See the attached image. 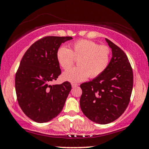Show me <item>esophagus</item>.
I'll return each instance as SVG.
<instances>
[{
	"label": "esophagus",
	"mask_w": 149,
	"mask_h": 149,
	"mask_svg": "<svg viewBox=\"0 0 149 149\" xmlns=\"http://www.w3.org/2000/svg\"><path fill=\"white\" fill-rule=\"evenodd\" d=\"M71 86H72V88H76V87L78 86V85L76 84V83H72V84H71Z\"/></svg>",
	"instance_id": "34e87169"
}]
</instances>
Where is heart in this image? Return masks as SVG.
Instances as JSON below:
<instances>
[{"label": "heart", "mask_w": 149, "mask_h": 149, "mask_svg": "<svg viewBox=\"0 0 149 149\" xmlns=\"http://www.w3.org/2000/svg\"><path fill=\"white\" fill-rule=\"evenodd\" d=\"M57 58L64 70L72 65L75 58L78 59V66L64 72L62 77L71 83H79L89 76H99L107 69L110 62L111 50L107 45H100L91 40H79L73 42L70 49L66 46L59 47Z\"/></svg>", "instance_id": "b5f03b06"}]
</instances>
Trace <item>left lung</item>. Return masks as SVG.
Instances as JSON below:
<instances>
[{
  "instance_id": "1",
  "label": "left lung",
  "mask_w": 149,
  "mask_h": 149,
  "mask_svg": "<svg viewBox=\"0 0 149 149\" xmlns=\"http://www.w3.org/2000/svg\"><path fill=\"white\" fill-rule=\"evenodd\" d=\"M112 58L107 69L92 81L80 85V106L87 118L105 125L116 120L129 104L133 88V72L126 54L106 38Z\"/></svg>"
}]
</instances>
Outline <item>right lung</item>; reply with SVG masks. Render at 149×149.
<instances>
[{
  "label": "right lung",
  "mask_w": 149,
  "mask_h": 149,
  "mask_svg": "<svg viewBox=\"0 0 149 149\" xmlns=\"http://www.w3.org/2000/svg\"><path fill=\"white\" fill-rule=\"evenodd\" d=\"M71 36H45L30 46L22 57L15 75L18 104L30 119L48 122L60 113L71 90L66 81L51 85L61 74L57 52Z\"/></svg>",
  "instance_id": "add662e5"
}]
</instances>
